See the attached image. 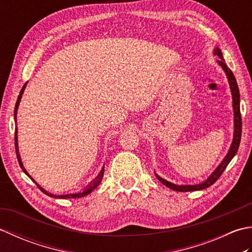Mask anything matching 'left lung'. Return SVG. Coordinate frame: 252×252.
<instances>
[{
	"label": "left lung",
	"mask_w": 252,
	"mask_h": 252,
	"mask_svg": "<svg viewBox=\"0 0 252 252\" xmlns=\"http://www.w3.org/2000/svg\"><path fill=\"white\" fill-rule=\"evenodd\" d=\"M215 55L220 57V60L218 61V63L220 65L224 71H225L228 82H229V87H231L232 91V95H233V108H234V138H233V143L231 145V148H229V152L227 153L226 157L224 158L221 164L219 165L217 170L213 172L207 181L203 182L201 184L198 185H175L173 183H170V182L163 180L160 176L156 175L158 180L161 182V183L165 186H168L169 189L176 190V191H194V190H200V189H205L207 187L211 186L213 183H216L218 179L220 178L222 173L224 172V170L226 169L227 164L229 161L233 159V157L236 155L239 144H240V138H242V116H240V106H239V90H238V85L236 82V79H235L234 73L232 72L231 69H229L225 62H224V58L222 56V53L220 49H216L215 50Z\"/></svg>",
	"instance_id": "obj_1"
}]
</instances>
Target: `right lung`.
Instances as JSON below:
<instances>
[{
	"label": "right lung",
	"instance_id": "obj_1",
	"mask_svg": "<svg viewBox=\"0 0 252 252\" xmlns=\"http://www.w3.org/2000/svg\"><path fill=\"white\" fill-rule=\"evenodd\" d=\"M26 84H27V82L24 84V87H23V89H21V91H20V93H19V96H18V98H17V101H16V106H15V120H16V115H17V108H18V105H19V101H20V98H21V95H23V93H24V90H25V88H26ZM15 148H16V156H17V159H18V162H19V165H20V168L23 169V171L24 172L29 176V178L34 182V183L36 184V182L31 178V176L29 175V173L27 172L26 171V169L24 168V165H23V162H21V159H20V156H19V152H18V144H17V129L15 130ZM103 174H104V169L100 171V173L98 174V176L97 178L95 179V181L93 182V183H91L88 187H87V189L85 190H83V191H81V192H76V194H67V195H53V194H50V192H47L45 189H42V187L39 185V184H36V186L39 187V189L44 192V194H46L47 196H50V197H54V198H63V199H65V198H79V197H83V196H85V195H88V194H90L91 191L92 190H94L96 187L98 186V184L100 183V181H101V179H103Z\"/></svg>",
	"mask_w": 252,
	"mask_h": 252
}]
</instances>
